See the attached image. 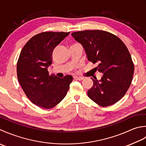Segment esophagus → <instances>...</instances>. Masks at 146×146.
<instances>
[{
    "instance_id": "1",
    "label": "esophagus",
    "mask_w": 146,
    "mask_h": 146,
    "mask_svg": "<svg viewBox=\"0 0 146 146\" xmlns=\"http://www.w3.org/2000/svg\"><path fill=\"white\" fill-rule=\"evenodd\" d=\"M74 79H76L79 80V81H82V80H83V79H84V77H78V76H75V77H74Z\"/></svg>"
}]
</instances>
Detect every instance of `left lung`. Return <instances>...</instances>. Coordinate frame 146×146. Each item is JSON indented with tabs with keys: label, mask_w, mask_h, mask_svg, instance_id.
<instances>
[{
	"label": "left lung",
	"mask_w": 146,
	"mask_h": 146,
	"mask_svg": "<svg viewBox=\"0 0 146 146\" xmlns=\"http://www.w3.org/2000/svg\"><path fill=\"white\" fill-rule=\"evenodd\" d=\"M72 36L84 48L89 61L98 63L96 69L103 74L93 79L88 91L91 100L102 106L113 105L122 98L132 81L134 66L125 44L117 36L101 30L74 32Z\"/></svg>",
	"instance_id": "obj_1"
}]
</instances>
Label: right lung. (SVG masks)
I'll return each instance as SVG.
<instances>
[{
  "mask_svg": "<svg viewBox=\"0 0 146 146\" xmlns=\"http://www.w3.org/2000/svg\"><path fill=\"white\" fill-rule=\"evenodd\" d=\"M65 32H43L33 36L23 48L17 64L19 84L27 97L38 106L50 109L64 99L73 80L50 75L48 67L55 47L69 35Z\"/></svg>",
  "mask_w": 146,
  "mask_h": 146,
  "instance_id": "right-lung-1",
  "label": "right lung"
}]
</instances>
